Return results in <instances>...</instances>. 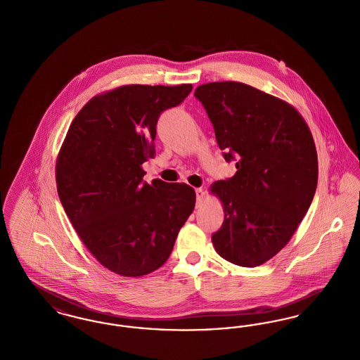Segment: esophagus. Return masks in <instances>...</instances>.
I'll return each instance as SVG.
<instances>
[{
    "mask_svg": "<svg viewBox=\"0 0 360 360\" xmlns=\"http://www.w3.org/2000/svg\"><path fill=\"white\" fill-rule=\"evenodd\" d=\"M195 195H197V206H200L202 204V198L205 195V191L201 188H195Z\"/></svg>",
    "mask_w": 360,
    "mask_h": 360,
    "instance_id": "obj_1",
    "label": "esophagus"
}]
</instances>
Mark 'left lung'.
Returning <instances> with one entry per match:
<instances>
[{
	"label": "left lung",
	"mask_w": 360,
	"mask_h": 360,
	"mask_svg": "<svg viewBox=\"0 0 360 360\" xmlns=\"http://www.w3.org/2000/svg\"><path fill=\"white\" fill-rule=\"evenodd\" d=\"M226 162L238 172L212 185L224 223L212 235L228 262L257 267L290 240L313 201L319 163L311 134L289 103L240 82L198 86Z\"/></svg>",
	"instance_id": "8db88e82"
}]
</instances>
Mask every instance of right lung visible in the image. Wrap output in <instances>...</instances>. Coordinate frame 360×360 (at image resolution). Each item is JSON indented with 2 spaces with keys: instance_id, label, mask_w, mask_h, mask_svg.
Masks as SVG:
<instances>
[{
  "instance_id": "right-lung-1",
  "label": "right lung",
  "mask_w": 360,
  "mask_h": 360,
  "mask_svg": "<svg viewBox=\"0 0 360 360\" xmlns=\"http://www.w3.org/2000/svg\"><path fill=\"white\" fill-rule=\"evenodd\" d=\"M193 86L128 85L91 98L70 125L56 163L63 209L87 250L110 271L150 274L172 254L195 204L185 184L143 181L159 116Z\"/></svg>"
}]
</instances>
